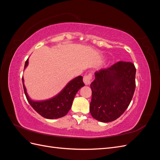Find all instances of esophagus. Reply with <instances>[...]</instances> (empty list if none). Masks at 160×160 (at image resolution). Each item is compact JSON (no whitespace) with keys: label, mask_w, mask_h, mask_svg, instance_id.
Segmentation results:
<instances>
[{"label":"esophagus","mask_w":160,"mask_h":160,"mask_svg":"<svg viewBox=\"0 0 160 160\" xmlns=\"http://www.w3.org/2000/svg\"><path fill=\"white\" fill-rule=\"evenodd\" d=\"M92 77H93V76H92L91 73H88L83 77V82L86 85H89L91 83Z\"/></svg>","instance_id":"esophagus-1"}]
</instances>
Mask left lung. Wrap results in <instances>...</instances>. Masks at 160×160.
<instances>
[{"label": "left lung", "mask_w": 160, "mask_h": 160, "mask_svg": "<svg viewBox=\"0 0 160 160\" xmlns=\"http://www.w3.org/2000/svg\"><path fill=\"white\" fill-rule=\"evenodd\" d=\"M136 69L133 62L119 61L95 73L90 113L101 122L117 119L128 108L135 89Z\"/></svg>", "instance_id": "obj_1"}]
</instances>
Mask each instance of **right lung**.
<instances>
[{"instance_id":"obj_1","label":"right lung","mask_w":160,"mask_h":160,"mask_svg":"<svg viewBox=\"0 0 160 160\" xmlns=\"http://www.w3.org/2000/svg\"><path fill=\"white\" fill-rule=\"evenodd\" d=\"M28 59L25 61V69L28 65ZM23 89L28 102L32 108L43 118L47 119H57L63 117L69 112L75 96L82 87L85 85L83 77L79 76L71 80L65 88L54 98L46 101H32L28 96L25 86L24 85L23 77L22 78Z\"/></svg>"}]
</instances>
